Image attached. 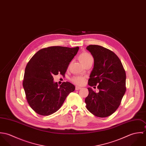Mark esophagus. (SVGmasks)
I'll use <instances>...</instances> for the list:
<instances>
[{
	"label": "esophagus",
	"instance_id": "1",
	"mask_svg": "<svg viewBox=\"0 0 146 146\" xmlns=\"http://www.w3.org/2000/svg\"><path fill=\"white\" fill-rule=\"evenodd\" d=\"M82 88L81 87H80V86H76V88H75V89L76 90H79V89H80Z\"/></svg>",
	"mask_w": 146,
	"mask_h": 146
}]
</instances>
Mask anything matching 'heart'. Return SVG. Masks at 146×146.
I'll return each instance as SVG.
<instances>
[{"label":"heart","instance_id":"heart-1","mask_svg":"<svg viewBox=\"0 0 146 146\" xmlns=\"http://www.w3.org/2000/svg\"><path fill=\"white\" fill-rule=\"evenodd\" d=\"M79 59L80 61L84 64L87 61L93 60V57L92 55L87 52H84L82 53L79 57ZM72 82L77 85H82L85 82V78L82 76H74L71 79Z\"/></svg>","mask_w":146,"mask_h":146}]
</instances>
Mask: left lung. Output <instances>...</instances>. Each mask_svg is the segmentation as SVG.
I'll list each match as a JSON object with an SVG mask.
<instances>
[{
  "label": "left lung",
  "instance_id": "8db88e82",
  "mask_svg": "<svg viewBox=\"0 0 146 146\" xmlns=\"http://www.w3.org/2000/svg\"><path fill=\"white\" fill-rule=\"evenodd\" d=\"M86 49L94 58L88 84L90 86L98 85L100 91L96 93L92 88H88L86 107L94 115L106 117L116 111L125 94V70L119 58L112 51L97 45H90Z\"/></svg>",
  "mask_w": 146,
  "mask_h": 146
}]
</instances>
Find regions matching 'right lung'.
<instances>
[{
  "instance_id": "right-lung-1",
  "label": "right lung",
  "mask_w": 146,
  "mask_h": 146,
  "mask_svg": "<svg viewBox=\"0 0 146 146\" xmlns=\"http://www.w3.org/2000/svg\"><path fill=\"white\" fill-rule=\"evenodd\" d=\"M79 46H50L37 52L27 63L23 87L31 108L42 116L50 115L62 106L67 96L75 90L69 82L58 85L53 75H64L67 67L79 50Z\"/></svg>"
}]
</instances>
